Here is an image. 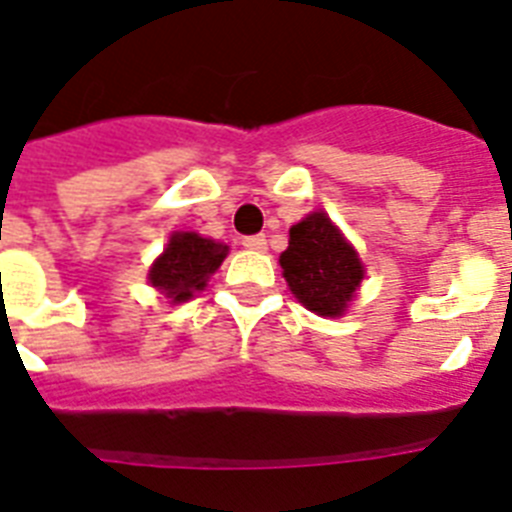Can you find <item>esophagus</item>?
<instances>
[{
    "instance_id": "obj_1",
    "label": "esophagus",
    "mask_w": 512,
    "mask_h": 512,
    "mask_svg": "<svg viewBox=\"0 0 512 512\" xmlns=\"http://www.w3.org/2000/svg\"><path fill=\"white\" fill-rule=\"evenodd\" d=\"M241 244L247 249H257V252H263L265 244H268V239H265V233H255V236H244L241 239Z\"/></svg>"
}]
</instances>
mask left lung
Returning a JSON list of instances; mask_svg holds the SVG:
<instances>
[{
  "label": "left lung",
  "mask_w": 512,
  "mask_h": 512,
  "mask_svg": "<svg viewBox=\"0 0 512 512\" xmlns=\"http://www.w3.org/2000/svg\"><path fill=\"white\" fill-rule=\"evenodd\" d=\"M279 263L292 295L319 316H340L364 279L356 249L342 239L327 212H313L292 225Z\"/></svg>",
  "instance_id": "1"
}]
</instances>
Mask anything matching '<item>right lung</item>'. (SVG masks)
<instances>
[{
	"label": "right lung",
	"mask_w": 512,
	"mask_h": 512,
	"mask_svg": "<svg viewBox=\"0 0 512 512\" xmlns=\"http://www.w3.org/2000/svg\"><path fill=\"white\" fill-rule=\"evenodd\" d=\"M228 247L199 233H172L170 244L164 249L148 273L151 287L162 289L172 303L191 300L193 292L204 289L207 279L220 268Z\"/></svg>",
	"instance_id": "right-lung-1"
}]
</instances>
